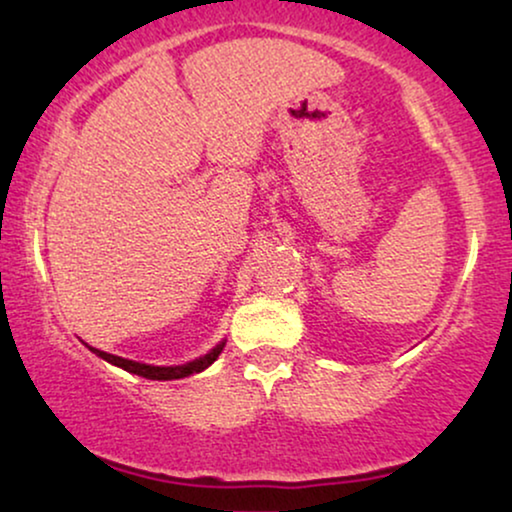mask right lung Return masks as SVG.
<instances>
[{
    "instance_id": "1",
    "label": "right lung",
    "mask_w": 512,
    "mask_h": 512,
    "mask_svg": "<svg viewBox=\"0 0 512 512\" xmlns=\"http://www.w3.org/2000/svg\"><path fill=\"white\" fill-rule=\"evenodd\" d=\"M224 349V342L217 344L213 351L206 353L203 358H196L192 363L187 365H175V367H154V365H145V363H135V360H126V358H119V356H112V353H105V351H98V349H91L95 356H100L102 360H107V363L121 367V370L126 372H133L138 374V377H145V379H159V381H168V379H182V377H189V374H196V372H203L208 365H213L217 356H220Z\"/></svg>"
}]
</instances>
